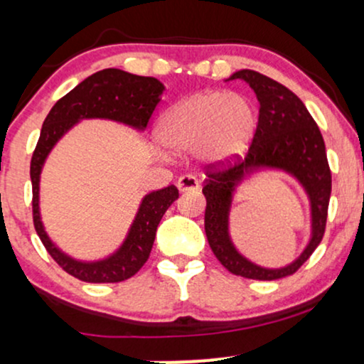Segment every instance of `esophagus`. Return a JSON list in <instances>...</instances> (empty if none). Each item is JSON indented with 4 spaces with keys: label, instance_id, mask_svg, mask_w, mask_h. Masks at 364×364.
Wrapping results in <instances>:
<instances>
[{
    "label": "esophagus",
    "instance_id": "obj_1",
    "mask_svg": "<svg viewBox=\"0 0 364 364\" xmlns=\"http://www.w3.org/2000/svg\"><path fill=\"white\" fill-rule=\"evenodd\" d=\"M178 190L179 191H195L198 190V181H196L195 176H190V174H185V176H181L178 179L176 183Z\"/></svg>",
    "mask_w": 364,
    "mask_h": 364
}]
</instances>
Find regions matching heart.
I'll list each match as a JSON object with an SVG mask.
<instances>
[{
  "label": "heart",
  "instance_id": "obj_1",
  "mask_svg": "<svg viewBox=\"0 0 364 364\" xmlns=\"http://www.w3.org/2000/svg\"><path fill=\"white\" fill-rule=\"evenodd\" d=\"M257 109L241 95L207 90L178 102L159 121L157 136L173 150H195L202 161L220 164L248 149Z\"/></svg>",
  "mask_w": 364,
  "mask_h": 364
}]
</instances>
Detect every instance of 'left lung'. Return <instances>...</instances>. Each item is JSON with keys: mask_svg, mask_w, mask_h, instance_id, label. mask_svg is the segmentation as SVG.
I'll return each instance as SVG.
<instances>
[{"mask_svg": "<svg viewBox=\"0 0 364 364\" xmlns=\"http://www.w3.org/2000/svg\"><path fill=\"white\" fill-rule=\"evenodd\" d=\"M248 82L260 102L255 135L245 157L236 156L220 164H208L203 183L205 235L212 252L231 274L257 281H275L298 272L325 235L328 200L332 191L325 141L301 99L282 83L240 70L229 80ZM258 167H277L291 172L305 186L312 202V240L302 257L282 269H263L241 257L228 240L227 217L232 190L245 173Z\"/></svg>", "mask_w": 364, "mask_h": 364, "instance_id": "8db88e82", "label": "left lung"}]
</instances>
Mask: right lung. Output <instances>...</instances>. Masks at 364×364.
Returning a JSON list of instances; mask_svg holds the SVG:
<instances>
[{"label": "right lung", "instance_id": "1", "mask_svg": "<svg viewBox=\"0 0 364 364\" xmlns=\"http://www.w3.org/2000/svg\"><path fill=\"white\" fill-rule=\"evenodd\" d=\"M164 85L154 77H139L118 68L97 72L78 83L72 92L61 97L46 116L39 141L31 161L32 179V219L44 248L53 260L75 279L83 282H121L133 277L149 260L156 240L157 225L162 215L178 198V188L171 185L152 191L141 200L124 243L114 255L101 262H77L66 257L49 241L39 215V174L43 164L58 140L85 118H106L121 121L139 129L147 128L150 116L161 101Z\"/></svg>", "mask_w": 364, "mask_h": 364}]
</instances>
